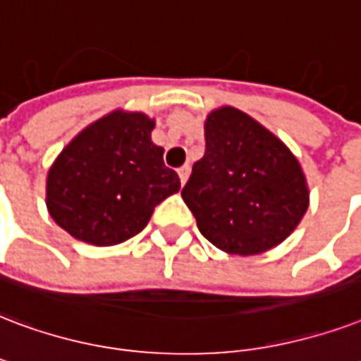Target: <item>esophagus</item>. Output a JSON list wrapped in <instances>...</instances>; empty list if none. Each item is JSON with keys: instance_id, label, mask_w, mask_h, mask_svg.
<instances>
[{"instance_id": "obj_1", "label": "esophagus", "mask_w": 361, "mask_h": 361, "mask_svg": "<svg viewBox=\"0 0 361 361\" xmlns=\"http://www.w3.org/2000/svg\"><path fill=\"white\" fill-rule=\"evenodd\" d=\"M189 174H191V166H189V164H183V166H180V169H178V176H180L181 183H185L187 178H189Z\"/></svg>"}]
</instances>
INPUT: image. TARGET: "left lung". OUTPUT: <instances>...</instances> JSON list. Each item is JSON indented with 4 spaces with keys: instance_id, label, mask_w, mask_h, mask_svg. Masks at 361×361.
I'll return each instance as SVG.
<instances>
[{
    "instance_id": "1",
    "label": "left lung",
    "mask_w": 361,
    "mask_h": 361,
    "mask_svg": "<svg viewBox=\"0 0 361 361\" xmlns=\"http://www.w3.org/2000/svg\"><path fill=\"white\" fill-rule=\"evenodd\" d=\"M204 136V155L181 189L202 236L235 255L279 246L309 208L299 161L282 140L236 107L214 109Z\"/></svg>"
}]
</instances>
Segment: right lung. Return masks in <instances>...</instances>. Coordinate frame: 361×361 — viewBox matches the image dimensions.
Listing matches in <instances>:
<instances>
[{
  "label": "right lung",
  "instance_id": "1",
  "mask_svg": "<svg viewBox=\"0 0 361 361\" xmlns=\"http://www.w3.org/2000/svg\"><path fill=\"white\" fill-rule=\"evenodd\" d=\"M155 121L111 111L77 134L47 176L49 214L77 240L114 246L149 224L157 204L180 191V178L151 142Z\"/></svg>",
  "mask_w": 361,
  "mask_h": 361
}]
</instances>
